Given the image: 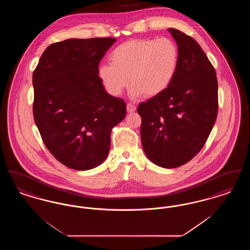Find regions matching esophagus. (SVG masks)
I'll list each match as a JSON object with an SVG mask.
<instances>
[{
	"label": "esophagus",
	"mask_w": 250,
	"mask_h": 250,
	"mask_svg": "<svg viewBox=\"0 0 250 250\" xmlns=\"http://www.w3.org/2000/svg\"><path fill=\"white\" fill-rule=\"evenodd\" d=\"M126 109H127V112H128V113H132V112H134V111L136 110V106L132 105L131 103H127Z\"/></svg>",
	"instance_id": "obj_1"
}]
</instances>
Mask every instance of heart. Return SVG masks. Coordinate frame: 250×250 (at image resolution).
Listing matches in <instances>:
<instances>
[{
  "instance_id": "heart-1",
  "label": "heart",
  "mask_w": 250,
  "mask_h": 250,
  "mask_svg": "<svg viewBox=\"0 0 250 250\" xmlns=\"http://www.w3.org/2000/svg\"><path fill=\"white\" fill-rule=\"evenodd\" d=\"M179 59L178 47L170 38L135 39L114 48L109 54L110 64H102L98 75L112 95H121L130 83L133 97H154L172 83Z\"/></svg>"
}]
</instances>
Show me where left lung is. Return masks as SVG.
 Here are the masks:
<instances>
[{"mask_svg": "<svg viewBox=\"0 0 250 250\" xmlns=\"http://www.w3.org/2000/svg\"><path fill=\"white\" fill-rule=\"evenodd\" d=\"M180 52L178 68L164 93L141 103L143 151L157 166L173 168L197 155L217 116V79L214 66L191 36L167 29Z\"/></svg>", "mask_w": 250, "mask_h": 250, "instance_id": "1", "label": "left lung"}]
</instances>
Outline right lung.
Returning a JSON list of instances; mask_svg holds the SVG:
<instances>
[{
    "mask_svg": "<svg viewBox=\"0 0 250 250\" xmlns=\"http://www.w3.org/2000/svg\"><path fill=\"white\" fill-rule=\"evenodd\" d=\"M115 38H71L49 45L33 74L34 118L48 151L64 166L87 170L102 164L125 102L108 95L99 62Z\"/></svg>",
    "mask_w": 250,
    "mask_h": 250,
    "instance_id": "obj_1",
    "label": "right lung"
}]
</instances>
